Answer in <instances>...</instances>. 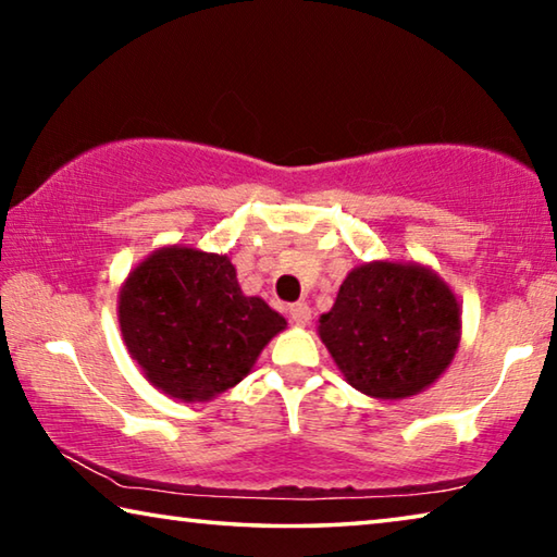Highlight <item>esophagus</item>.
<instances>
[{
	"label": "esophagus",
	"mask_w": 557,
	"mask_h": 557,
	"mask_svg": "<svg viewBox=\"0 0 557 557\" xmlns=\"http://www.w3.org/2000/svg\"><path fill=\"white\" fill-rule=\"evenodd\" d=\"M289 317H293V322H297V324H307V322H310V317H312L310 305H307V302L289 305Z\"/></svg>",
	"instance_id": "esophagus-1"
}]
</instances>
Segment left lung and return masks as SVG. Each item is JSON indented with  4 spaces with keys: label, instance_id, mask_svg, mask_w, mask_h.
<instances>
[{
    "label": "left lung",
    "instance_id": "obj_1",
    "mask_svg": "<svg viewBox=\"0 0 557 557\" xmlns=\"http://www.w3.org/2000/svg\"><path fill=\"white\" fill-rule=\"evenodd\" d=\"M357 392L399 401L429 389L461 342V305L429 264L374 260L344 277L317 324Z\"/></svg>",
    "mask_w": 557,
    "mask_h": 557
}]
</instances>
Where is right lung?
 Masks as SVG:
<instances>
[{"instance_id": "add662e5", "label": "right lung", "mask_w": 557, "mask_h": 557, "mask_svg": "<svg viewBox=\"0 0 557 557\" xmlns=\"http://www.w3.org/2000/svg\"><path fill=\"white\" fill-rule=\"evenodd\" d=\"M119 324L148 382L193 404L240 384L287 320L262 297L243 295L227 255L168 245L123 280Z\"/></svg>"}]
</instances>
